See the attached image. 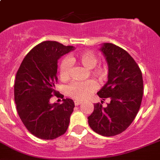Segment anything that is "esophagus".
Wrapping results in <instances>:
<instances>
[{"mask_svg": "<svg viewBox=\"0 0 160 160\" xmlns=\"http://www.w3.org/2000/svg\"><path fill=\"white\" fill-rule=\"evenodd\" d=\"M74 103H75V105H76V106H78V105H81L82 102H81V101H75Z\"/></svg>", "mask_w": 160, "mask_h": 160, "instance_id": "esophagus-1", "label": "esophagus"}]
</instances>
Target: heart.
<instances>
[{"label":"heart","instance_id":"1","mask_svg":"<svg viewBox=\"0 0 160 160\" xmlns=\"http://www.w3.org/2000/svg\"><path fill=\"white\" fill-rule=\"evenodd\" d=\"M77 62L86 69L90 70L91 76L100 83L105 81L108 76V66L105 63L97 65V55L91 51H86L75 56L65 57L59 64V76L62 80H68L71 74L72 62ZM97 86L92 80L84 82H72L66 88L67 94L76 100H84L96 90Z\"/></svg>","mask_w":160,"mask_h":160}]
</instances>
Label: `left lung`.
Segmentation results:
<instances>
[{
    "label": "left lung",
    "instance_id": "left-lung-1",
    "mask_svg": "<svg viewBox=\"0 0 160 160\" xmlns=\"http://www.w3.org/2000/svg\"><path fill=\"white\" fill-rule=\"evenodd\" d=\"M100 50L109 73L108 81L97 95L110 102L106 107L95 104L88 119L93 131L110 137L126 130L135 118L142 99L143 80L139 67L127 51L113 43H104Z\"/></svg>",
    "mask_w": 160,
    "mask_h": 160
}]
</instances>
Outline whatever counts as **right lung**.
I'll return each mask as SVG.
<instances>
[{
  "instance_id": "add662e5",
  "label": "right lung",
  "mask_w": 160,
  "mask_h": 160,
  "mask_svg": "<svg viewBox=\"0 0 160 160\" xmlns=\"http://www.w3.org/2000/svg\"><path fill=\"white\" fill-rule=\"evenodd\" d=\"M74 49L55 41L42 42L26 55L17 72V111L26 129L37 138L55 139L68 130L74 101L66 98L62 104H51L50 99L61 96L55 89L58 59Z\"/></svg>"
}]
</instances>
